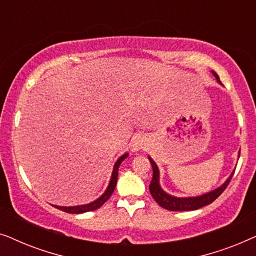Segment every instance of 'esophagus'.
I'll return each instance as SVG.
<instances>
[{"label":"esophagus","instance_id":"34e87169","mask_svg":"<svg viewBox=\"0 0 256 256\" xmlns=\"http://www.w3.org/2000/svg\"><path fill=\"white\" fill-rule=\"evenodd\" d=\"M146 146V140L143 136L141 135H138L135 136L134 138H132V148L134 152H138V150H141L144 148Z\"/></svg>","mask_w":256,"mask_h":256}]
</instances>
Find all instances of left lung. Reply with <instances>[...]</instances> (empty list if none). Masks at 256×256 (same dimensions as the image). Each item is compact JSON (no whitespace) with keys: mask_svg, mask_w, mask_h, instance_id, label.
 <instances>
[{"mask_svg":"<svg viewBox=\"0 0 256 256\" xmlns=\"http://www.w3.org/2000/svg\"><path fill=\"white\" fill-rule=\"evenodd\" d=\"M213 76H216V82L222 84L219 79V76L216 74L214 71H212ZM150 163H152V183L149 185L150 194H152V198L155 199L157 204L162 206L163 208L169 210V211H194V210H198L202 208V206H206L211 204L216 200V198L219 197L220 194H222L224 190L227 188V185L230 184V180H232L234 172L230 174V176L227 178L225 183H224L222 186H219L216 190L211 192H208V194L198 196V197H188V198H180V197H174L169 194H166V191H163V188H160V170L158 166H156V163L154 162L152 157H149Z\"/></svg>","mask_w":256,"mask_h":256,"instance_id":"obj_1","label":"left lung"}]
</instances>
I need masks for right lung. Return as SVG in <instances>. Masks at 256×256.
Masks as SVG:
<instances>
[{"label": "right lung", "mask_w": 256, "mask_h": 256, "mask_svg": "<svg viewBox=\"0 0 256 256\" xmlns=\"http://www.w3.org/2000/svg\"><path fill=\"white\" fill-rule=\"evenodd\" d=\"M128 157V154H124V155H122L120 158L116 160V163H115L114 166V169H113V172H112V177H110V184H108V188H106V191L104 192L100 196L99 198L96 199V200L90 202V204H85V205H78V206H57V205H52L54 206L56 208L60 210V211H64L66 213H72V214H79V213H85V212H90V211H94V210H98L99 208H101L104 202H106L110 197L113 194L115 186H116V180H118V166H120V164L122 163V160L124 158H127Z\"/></svg>", "instance_id": "right-lung-1"}]
</instances>
